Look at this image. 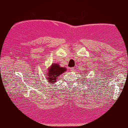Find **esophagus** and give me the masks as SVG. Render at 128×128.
Wrapping results in <instances>:
<instances>
[{
  "label": "esophagus",
  "mask_w": 128,
  "mask_h": 128,
  "mask_svg": "<svg viewBox=\"0 0 128 128\" xmlns=\"http://www.w3.org/2000/svg\"><path fill=\"white\" fill-rule=\"evenodd\" d=\"M70 71H74V68H70Z\"/></svg>",
  "instance_id": "obj_1"
}]
</instances>
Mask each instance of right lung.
I'll list each match as a JSON object with an SVG mask.
<instances>
[{"label": "right lung", "mask_w": 128, "mask_h": 128, "mask_svg": "<svg viewBox=\"0 0 128 128\" xmlns=\"http://www.w3.org/2000/svg\"><path fill=\"white\" fill-rule=\"evenodd\" d=\"M66 70V68L60 67L58 64H53L48 70V75L46 76L48 82L50 83H54L58 76Z\"/></svg>", "instance_id": "obj_1"}]
</instances>
